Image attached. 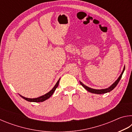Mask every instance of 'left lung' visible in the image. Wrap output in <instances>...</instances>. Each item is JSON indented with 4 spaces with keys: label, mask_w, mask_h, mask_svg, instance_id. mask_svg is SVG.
I'll return each mask as SVG.
<instances>
[{
    "label": "left lung",
    "mask_w": 132,
    "mask_h": 132,
    "mask_svg": "<svg viewBox=\"0 0 132 132\" xmlns=\"http://www.w3.org/2000/svg\"><path fill=\"white\" fill-rule=\"evenodd\" d=\"M125 67L124 66V68H123V70L121 74H120V76L118 77V79L116 80L115 81V82H113V83L111 85V86L109 87L105 88V89H101V90H96V89H93V88H91L85 86L84 84H82L81 81H80V84L81 85V86L83 87L86 89V90H87L88 92H90L91 93H94V94H105V93H109L111 91H112L113 90V89H114L115 88V87L117 86V84H118V82H119L120 79H121V77L122 76V75L123 73L124 72V70H125Z\"/></svg>",
    "instance_id": "8db88e82"
}]
</instances>
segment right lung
I'll list each match as a JSON object with an SVG mask.
<instances>
[{
    "label": "right lung",
    "mask_w": 132,
    "mask_h": 132,
    "mask_svg": "<svg viewBox=\"0 0 132 132\" xmlns=\"http://www.w3.org/2000/svg\"><path fill=\"white\" fill-rule=\"evenodd\" d=\"M59 80H60V79H59V80H58L57 82H56V84H55V86L53 87V88L50 91V92H48V93H46L45 95H42L39 97L35 98H28L24 97H23V96H22L21 95H20V97H21L22 98H24V100H26V101H29V102H43L44 101H45V100H46L47 99H48V98H50L51 97V96H52V95L53 94V93H54V91H55L56 89V88L57 87L58 85H59Z\"/></svg>",
    "instance_id": "obj_1"
}]
</instances>
